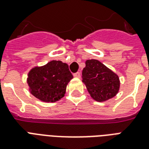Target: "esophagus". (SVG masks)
Segmentation results:
<instances>
[{"mask_svg":"<svg viewBox=\"0 0 149 149\" xmlns=\"http://www.w3.org/2000/svg\"><path fill=\"white\" fill-rule=\"evenodd\" d=\"M73 76H74V77H77V78H80V76H81V74H80V72H76V73H74V74H73Z\"/></svg>","mask_w":149,"mask_h":149,"instance_id":"esophagus-1","label":"esophagus"}]
</instances>
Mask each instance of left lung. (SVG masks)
I'll use <instances>...</instances> for the list:
<instances>
[{"label": "left lung", "mask_w": 149, "mask_h": 149, "mask_svg": "<svg viewBox=\"0 0 149 149\" xmlns=\"http://www.w3.org/2000/svg\"><path fill=\"white\" fill-rule=\"evenodd\" d=\"M82 79L91 97L96 101H106L113 97L120 89L118 75L97 59L86 61Z\"/></svg>", "instance_id": "8db88e82"}]
</instances>
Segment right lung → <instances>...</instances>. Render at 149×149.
Instances as JSON below:
<instances>
[{
  "label": "right lung",
  "mask_w": 149,
  "mask_h": 149,
  "mask_svg": "<svg viewBox=\"0 0 149 149\" xmlns=\"http://www.w3.org/2000/svg\"><path fill=\"white\" fill-rule=\"evenodd\" d=\"M72 78L66 63L52 60L45 65L32 68L28 74L27 83L34 97L48 103L63 98Z\"/></svg>",
  "instance_id": "obj_1"
}]
</instances>
